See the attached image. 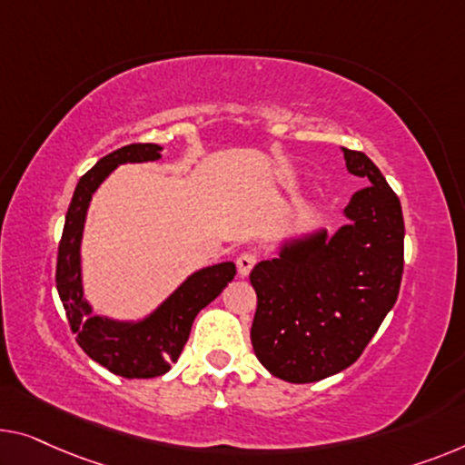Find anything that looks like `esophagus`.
Returning a JSON list of instances; mask_svg holds the SVG:
<instances>
[{"instance_id":"obj_1","label":"esophagus","mask_w":465,"mask_h":465,"mask_svg":"<svg viewBox=\"0 0 465 465\" xmlns=\"http://www.w3.org/2000/svg\"><path fill=\"white\" fill-rule=\"evenodd\" d=\"M235 265H238V273L242 277H246L248 273L252 272V267L256 265V254L254 252H242L238 256V261H235Z\"/></svg>"}]
</instances>
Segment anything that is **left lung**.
<instances>
[{
	"label": "left lung",
	"instance_id": "left-lung-1",
	"mask_svg": "<svg viewBox=\"0 0 465 465\" xmlns=\"http://www.w3.org/2000/svg\"><path fill=\"white\" fill-rule=\"evenodd\" d=\"M363 177L331 238L311 233L251 272L254 355L275 378L317 382L346 370L394 307L403 277L405 223L399 196L363 152L342 148Z\"/></svg>",
	"mask_w": 465,
	"mask_h": 465
}]
</instances>
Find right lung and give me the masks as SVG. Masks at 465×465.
Instances as JSON below:
<instances>
[{"instance_id":"right-lung-1","label":"right lung","mask_w":465,"mask_h":465,"mask_svg":"<svg viewBox=\"0 0 465 465\" xmlns=\"http://www.w3.org/2000/svg\"><path fill=\"white\" fill-rule=\"evenodd\" d=\"M161 150L156 143H129L100 158L74 188L58 244L55 288L64 304L68 325L73 334H77V344L94 361L123 378H156L169 371L188 342L196 315L223 292L235 275L232 261L200 269L154 313L137 323L92 315V307L83 299L79 254L89 200L116 166L123 163L158 161Z\"/></svg>"}]
</instances>
